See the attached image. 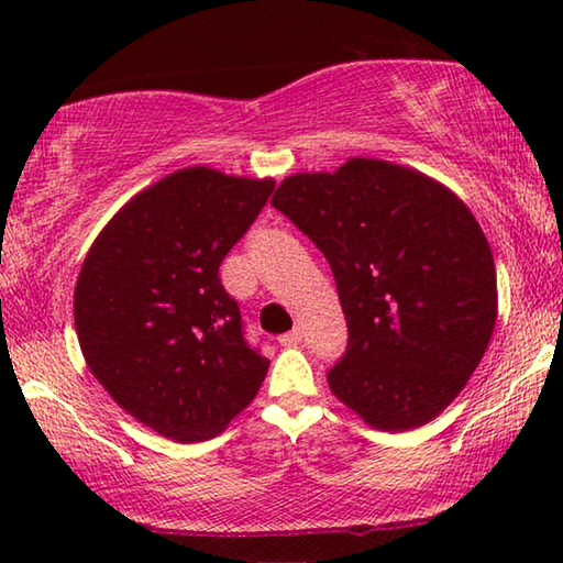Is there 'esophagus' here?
Listing matches in <instances>:
<instances>
[{
    "label": "esophagus",
    "instance_id": "obj_1",
    "mask_svg": "<svg viewBox=\"0 0 563 563\" xmlns=\"http://www.w3.org/2000/svg\"><path fill=\"white\" fill-rule=\"evenodd\" d=\"M280 345H298V342H302V330L300 328H292L290 332H285V335L278 338Z\"/></svg>",
    "mask_w": 563,
    "mask_h": 563
}]
</instances>
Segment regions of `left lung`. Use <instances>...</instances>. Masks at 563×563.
<instances>
[{
  "label": "left lung",
  "mask_w": 563,
  "mask_h": 563,
  "mask_svg": "<svg viewBox=\"0 0 563 563\" xmlns=\"http://www.w3.org/2000/svg\"><path fill=\"white\" fill-rule=\"evenodd\" d=\"M335 275L347 347L328 385L383 432L430 422L462 393L497 322V271L452 190L387 161L285 178L273 196Z\"/></svg>",
  "instance_id": "8db88e82"
}]
</instances>
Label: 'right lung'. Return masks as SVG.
I'll use <instances>...</instances> for the list:
<instances>
[{"instance_id":"add662e5","label":"right lung","mask_w":563,"mask_h":563,"mask_svg":"<svg viewBox=\"0 0 563 563\" xmlns=\"http://www.w3.org/2000/svg\"><path fill=\"white\" fill-rule=\"evenodd\" d=\"M273 188L206 166L176 170L133 196L81 265L74 322L89 369L176 442L223 432L268 373L218 268Z\"/></svg>"}]
</instances>
